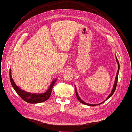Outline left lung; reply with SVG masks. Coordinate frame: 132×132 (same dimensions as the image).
<instances>
[{
	"label": "left lung",
	"mask_w": 132,
	"mask_h": 132,
	"mask_svg": "<svg viewBox=\"0 0 132 132\" xmlns=\"http://www.w3.org/2000/svg\"><path fill=\"white\" fill-rule=\"evenodd\" d=\"M116 56V61H117V63H118V72H117V73H116V78H115V82H114V86H113V89H112V90H111V93L110 94V95L107 97V98H106V100H104L103 102H102V103H99V104H89V103H86V102H84L82 100H81V99L79 97V95H78V92H77V88H76V85H75V90H76V96H77V98H78V100L79 101V102H80V103H82V104H85V105H89V106H95V105H100V104H102V103H103V102H104L105 101H106L108 99H109L110 97L113 95V94L114 93V92H115V90H116V85H117V83H118V76H119V70H120V63H119V61H118V59H117V57H116V56Z\"/></svg>",
	"instance_id": "1"
}]
</instances>
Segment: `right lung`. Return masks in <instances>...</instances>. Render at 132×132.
<instances>
[{"mask_svg":"<svg viewBox=\"0 0 132 132\" xmlns=\"http://www.w3.org/2000/svg\"><path fill=\"white\" fill-rule=\"evenodd\" d=\"M10 81L13 88L18 94V95L20 96L24 101L28 102L29 103L31 104L40 103H41V102H43L48 100V98H50V97L51 96L53 87L57 80V79H54L53 80L51 84H50V86H49L46 91L42 92V93L32 94L31 93V92H28L22 90L16 85L12 78L11 69L10 70Z\"/></svg>","mask_w":132,"mask_h":132,"instance_id":"add662e5","label":"right lung"}]
</instances>
